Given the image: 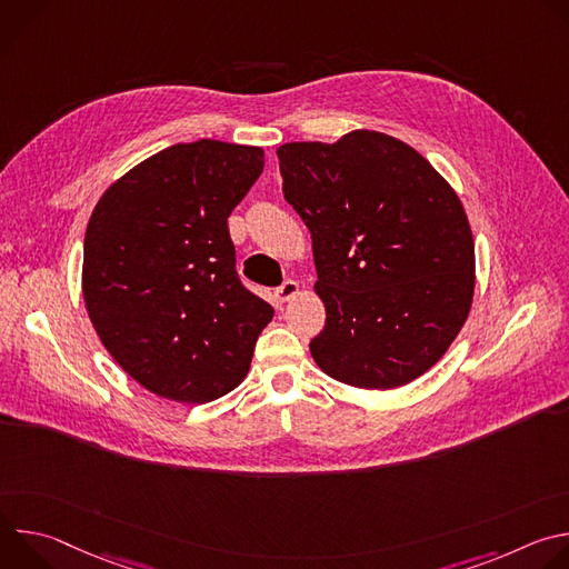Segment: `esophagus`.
Here are the masks:
<instances>
[{
	"mask_svg": "<svg viewBox=\"0 0 569 569\" xmlns=\"http://www.w3.org/2000/svg\"><path fill=\"white\" fill-rule=\"evenodd\" d=\"M295 295H299V283L297 281H283V286L277 290V299L283 303V301H290Z\"/></svg>",
	"mask_w": 569,
	"mask_h": 569,
	"instance_id": "34e87169",
	"label": "esophagus"
}]
</instances>
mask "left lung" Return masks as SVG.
<instances>
[{
  "label": "left lung",
  "instance_id": "obj_1",
  "mask_svg": "<svg viewBox=\"0 0 569 569\" xmlns=\"http://www.w3.org/2000/svg\"><path fill=\"white\" fill-rule=\"evenodd\" d=\"M277 157L327 306L312 360L360 389L412 382L472 303L475 242L457 193L412 146L376 130L283 143Z\"/></svg>",
  "mask_w": 569,
  "mask_h": 569
}]
</instances>
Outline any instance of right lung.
<instances>
[{
  "label": "right lung",
  "instance_id": "add662e5",
  "mask_svg": "<svg viewBox=\"0 0 569 569\" xmlns=\"http://www.w3.org/2000/svg\"><path fill=\"white\" fill-rule=\"evenodd\" d=\"M263 164L257 146L176 143L117 180L92 211L90 319L121 369L161 398L209 402L231 391L274 315L238 279L227 227Z\"/></svg>",
  "mask_w": 569,
  "mask_h": 569
}]
</instances>
